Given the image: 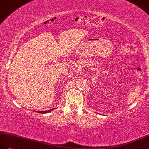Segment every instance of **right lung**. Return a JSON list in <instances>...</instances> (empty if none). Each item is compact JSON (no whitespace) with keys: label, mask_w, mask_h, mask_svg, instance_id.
Wrapping results in <instances>:
<instances>
[{"label":"right lung","mask_w":149,"mask_h":149,"mask_svg":"<svg viewBox=\"0 0 149 149\" xmlns=\"http://www.w3.org/2000/svg\"><path fill=\"white\" fill-rule=\"evenodd\" d=\"M54 109H49V111H38V113H49V112H50L51 111H52Z\"/></svg>","instance_id":"add662e5"}]
</instances>
